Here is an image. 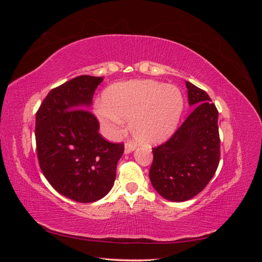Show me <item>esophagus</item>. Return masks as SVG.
<instances>
[{
  "label": "esophagus",
  "instance_id": "esophagus-1",
  "mask_svg": "<svg viewBox=\"0 0 262 262\" xmlns=\"http://www.w3.org/2000/svg\"><path fill=\"white\" fill-rule=\"evenodd\" d=\"M137 145L133 143V142H126V143L124 144V153L125 154H129L131 152H133L134 149H136Z\"/></svg>",
  "mask_w": 262,
  "mask_h": 262
}]
</instances>
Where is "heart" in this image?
Instances as JSON below:
<instances>
[{"label":"heart","instance_id":"b5f03b06","mask_svg":"<svg viewBox=\"0 0 262 262\" xmlns=\"http://www.w3.org/2000/svg\"><path fill=\"white\" fill-rule=\"evenodd\" d=\"M184 97L175 86L154 81H130L109 86L95 107L99 121L113 134L129 120L132 136L142 143L169 138L180 120Z\"/></svg>","mask_w":262,"mask_h":262}]
</instances>
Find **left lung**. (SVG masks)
<instances>
[{"label": "left lung", "instance_id": "8db88e82", "mask_svg": "<svg viewBox=\"0 0 262 262\" xmlns=\"http://www.w3.org/2000/svg\"><path fill=\"white\" fill-rule=\"evenodd\" d=\"M193 110L172 137L153 148L149 179L165 199L182 202L207 187L220 163L219 112L209 95L186 82Z\"/></svg>", "mask_w": 262, "mask_h": 262}]
</instances>
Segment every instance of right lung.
<instances>
[{
	"instance_id": "1",
	"label": "right lung",
	"mask_w": 262,
	"mask_h": 262,
	"mask_svg": "<svg viewBox=\"0 0 262 262\" xmlns=\"http://www.w3.org/2000/svg\"><path fill=\"white\" fill-rule=\"evenodd\" d=\"M104 77L81 75L51 90L36 114V146L41 171L57 191L90 203L113 188L122 143L102 138L89 109Z\"/></svg>"
}]
</instances>
